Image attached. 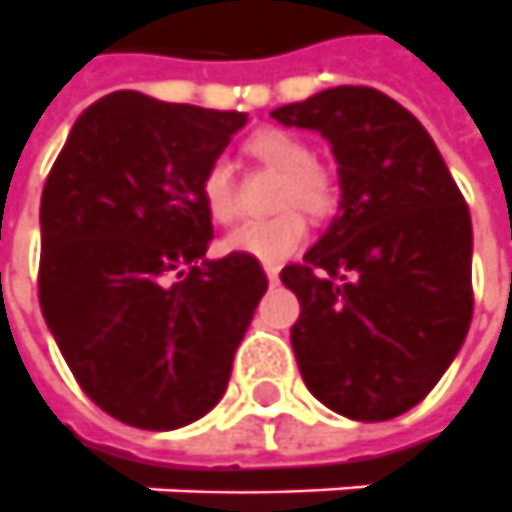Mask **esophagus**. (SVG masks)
<instances>
[{"instance_id": "1", "label": "esophagus", "mask_w": 512, "mask_h": 512, "mask_svg": "<svg viewBox=\"0 0 512 512\" xmlns=\"http://www.w3.org/2000/svg\"><path fill=\"white\" fill-rule=\"evenodd\" d=\"M264 273L270 284H279V264H264Z\"/></svg>"}]
</instances>
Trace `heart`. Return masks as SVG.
<instances>
[{"label":"heart","instance_id":"1","mask_svg":"<svg viewBox=\"0 0 512 512\" xmlns=\"http://www.w3.org/2000/svg\"><path fill=\"white\" fill-rule=\"evenodd\" d=\"M245 152L262 166L281 174L276 188V208H284L267 219H253L233 228L222 239V250L250 256L264 264H279L290 259L307 242V219L296 212L301 207L312 219H324L335 211L338 185L327 168L315 163L310 143L284 129H262L248 137ZM200 200L208 216L228 225L236 216V185L228 160H211L200 177Z\"/></svg>","mask_w":512,"mask_h":512}]
</instances>
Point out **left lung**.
<instances>
[{"mask_svg": "<svg viewBox=\"0 0 512 512\" xmlns=\"http://www.w3.org/2000/svg\"><path fill=\"white\" fill-rule=\"evenodd\" d=\"M315 129L338 160L341 208L281 281L301 377L349 420L380 423L437 386L473 315L471 211L423 123L372 87H335L270 112Z\"/></svg>", "mask_w": 512, "mask_h": 512, "instance_id": "1", "label": "left lung"}]
</instances>
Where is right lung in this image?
Here are the masks:
<instances>
[{
	"mask_svg": "<svg viewBox=\"0 0 512 512\" xmlns=\"http://www.w3.org/2000/svg\"><path fill=\"white\" fill-rule=\"evenodd\" d=\"M245 112L132 89L75 120L41 191L39 304L78 386L120 423L171 431L222 400L267 290L259 259H205L200 177Z\"/></svg>",
	"mask_w": 512,
	"mask_h": 512,
	"instance_id": "1",
	"label": "right lung"
}]
</instances>
